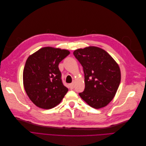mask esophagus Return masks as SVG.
I'll list each match as a JSON object with an SVG mask.
<instances>
[{
  "mask_svg": "<svg viewBox=\"0 0 146 146\" xmlns=\"http://www.w3.org/2000/svg\"><path fill=\"white\" fill-rule=\"evenodd\" d=\"M69 87H70V89H73V88H74V83H70L69 85Z\"/></svg>",
  "mask_w": 146,
  "mask_h": 146,
  "instance_id": "1",
  "label": "esophagus"
}]
</instances>
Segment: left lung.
Instances as JSON below:
<instances>
[{"mask_svg": "<svg viewBox=\"0 0 146 146\" xmlns=\"http://www.w3.org/2000/svg\"><path fill=\"white\" fill-rule=\"evenodd\" d=\"M74 55L85 74V90L79 96L92 108L106 107L115 96L121 82L118 64L107 52L96 46L78 48Z\"/></svg>", "mask_w": 146, "mask_h": 146, "instance_id": "8db88e82", "label": "left lung"}]
</instances>
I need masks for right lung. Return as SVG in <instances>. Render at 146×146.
<instances>
[{
	"label": "right lung",
	"mask_w": 146,
	"mask_h": 146,
	"mask_svg": "<svg viewBox=\"0 0 146 146\" xmlns=\"http://www.w3.org/2000/svg\"><path fill=\"white\" fill-rule=\"evenodd\" d=\"M70 54L66 49L42 47L26 60L23 71V85L30 100L42 109L58 105L68 89L61 81L58 64Z\"/></svg>",
	"instance_id": "right-lung-1"
}]
</instances>
